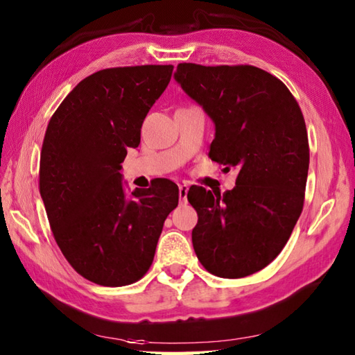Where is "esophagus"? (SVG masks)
I'll list each match as a JSON object with an SVG mask.
<instances>
[{"label":"esophagus","instance_id":"1","mask_svg":"<svg viewBox=\"0 0 355 355\" xmlns=\"http://www.w3.org/2000/svg\"><path fill=\"white\" fill-rule=\"evenodd\" d=\"M188 191H189L188 184L178 186V196H180V202L182 203H186V200H188Z\"/></svg>","mask_w":355,"mask_h":355}]
</instances>
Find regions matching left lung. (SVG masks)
Instances as JSON below:
<instances>
[{
  "instance_id": "8db88e82",
  "label": "left lung",
  "mask_w": 355,
  "mask_h": 355,
  "mask_svg": "<svg viewBox=\"0 0 355 355\" xmlns=\"http://www.w3.org/2000/svg\"><path fill=\"white\" fill-rule=\"evenodd\" d=\"M175 80L216 125L209 158L237 171L236 186H202L188 200L198 216L192 245L220 278H243L284 248L304 205L309 139L298 102L279 79L251 65L180 63Z\"/></svg>"
}]
</instances>
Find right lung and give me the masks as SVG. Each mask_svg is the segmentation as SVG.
I'll return each instance as SVG.
<instances>
[{"label":"right lung","instance_id":"obj_1","mask_svg":"<svg viewBox=\"0 0 355 355\" xmlns=\"http://www.w3.org/2000/svg\"><path fill=\"white\" fill-rule=\"evenodd\" d=\"M172 65L108 68L77 83L51 118L40 155V196L54 239L77 273L121 287L152 266L178 186L161 178L125 196L121 163L169 85Z\"/></svg>","mask_w":355,"mask_h":355}]
</instances>
